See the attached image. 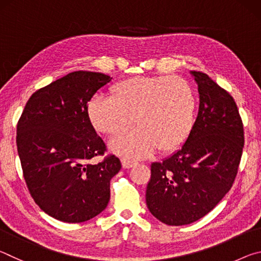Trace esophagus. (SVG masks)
I'll use <instances>...</instances> for the list:
<instances>
[{
  "label": "esophagus",
  "instance_id": "34e87169",
  "mask_svg": "<svg viewBox=\"0 0 261 261\" xmlns=\"http://www.w3.org/2000/svg\"><path fill=\"white\" fill-rule=\"evenodd\" d=\"M121 161H122L123 168H125V169H129V168H131L136 163L135 161H132V160H130V159H126V158H123Z\"/></svg>",
  "mask_w": 261,
  "mask_h": 261
}]
</instances>
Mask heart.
Here are the masks:
<instances>
[{"instance_id":"b5f03b06","label":"heart","mask_w":261,"mask_h":261,"mask_svg":"<svg viewBox=\"0 0 261 261\" xmlns=\"http://www.w3.org/2000/svg\"><path fill=\"white\" fill-rule=\"evenodd\" d=\"M110 96H93L86 113L99 134L117 137L135 123L138 127L114 139L115 152L144 158L158 148L170 153L189 138L194 125L197 98L191 84L178 76L132 77L110 87Z\"/></svg>"}]
</instances>
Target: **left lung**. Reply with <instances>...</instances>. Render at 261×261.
Here are the masks:
<instances>
[{
    "instance_id": "left-lung-1",
    "label": "left lung",
    "mask_w": 261,
    "mask_h": 261,
    "mask_svg": "<svg viewBox=\"0 0 261 261\" xmlns=\"http://www.w3.org/2000/svg\"><path fill=\"white\" fill-rule=\"evenodd\" d=\"M199 112L184 145L173 155L151 166L146 204L168 226L201 219L231 189L240 167L244 129L237 105L228 92L200 71Z\"/></svg>"
}]
</instances>
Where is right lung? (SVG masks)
Listing matches in <instances>:
<instances>
[{"instance_id":"right-lung-1","label":"right lung","mask_w":261,"mask_h":261,"mask_svg":"<svg viewBox=\"0 0 261 261\" xmlns=\"http://www.w3.org/2000/svg\"><path fill=\"white\" fill-rule=\"evenodd\" d=\"M112 81L107 74L73 71L31 95L17 123L24 179L40 208L68 223L94 218L107 207L110 179L121 169L87 117V102Z\"/></svg>"}]
</instances>
